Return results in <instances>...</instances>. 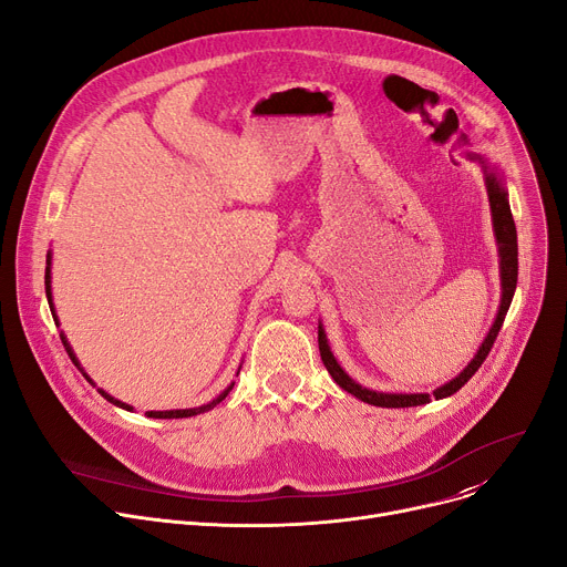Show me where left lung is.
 Wrapping results in <instances>:
<instances>
[{
  "label": "left lung",
  "instance_id": "8db88e82",
  "mask_svg": "<svg viewBox=\"0 0 567 567\" xmlns=\"http://www.w3.org/2000/svg\"><path fill=\"white\" fill-rule=\"evenodd\" d=\"M466 158L481 163L483 174H485V188H487V197H489V208H492V227H494V238L498 246V274H501V303H498V312L496 319L492 323V329L487 331L483 344L475 351V355L471 359V363L449 383L439 385V389L430 393H381V391H370L365 385L355 383L338 363V359L333 355L331 347H329V338H326L323 326L319 321V353L321 361L329 370V374L333 377V381L340 385L342 391L351 393L353 398H359L361 402L374 404V406H385V409H404V406H421L434 400H443L455 395L462 385L478 372V368L483 365V361L487 359V353L501 331L503 319L508 315V308L513 303V296L517 289V229H515V220H513V212H511V202H508V188H505V178L501 174L498 167L489 165L481 154H466Z\"/></svg>",
  "mask_w": 567,
  "mask_h": 567
}]
</instances>
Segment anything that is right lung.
Listing matches in <instances>:
<instances>
[{"instance_id":"add662e5","label":"right lung","mask_w":567,"mask_h":567,"mask_svg":"<svg viewBox=\"0 0 567 567\" xmlns=\"http://www.w3.org/2000/svg\"><path fill=\"white\" fill-rule=\"evenodd\" d=\"M45 296H48V303H50V310H52V317H54V323L59 326V319H56V312H54V303H52V274H50V266H52V255L48 252V259H45ZM59 338H62V342H64V347H66V351H69V355H71V361L78 365V370L82 372V377L92 383V385H96L94 381H92V377H89L84 370H82V365H80V361H78V355L73 353V347L69 344V340H66V336H64V331L59 333ZM241 370V368H238ZM238 374V372H236ZM234 389V383H229L227 389L216 398V400H212L208 404H202V406H195V409H172V411H146V415L148 419H190V415H197V413H204V411H208V409H214L216 404H220L227 395H229V391ZM99 393L110 402V404H114V406H122V409H126V411H133V406L131 404H126V402H122V400H116V398H112L110 393H105L103 389H99Z\"/></svg>"}]
</instances>
